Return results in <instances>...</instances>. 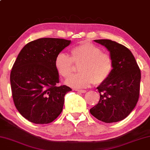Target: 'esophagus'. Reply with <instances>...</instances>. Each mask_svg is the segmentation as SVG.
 <instances>
[{
	"label": "esophagus",
	"mask_w": 150,
	"mask_h": 150,
	"mask_svg": "<svg viewBox=\"0 0 150 150\" xmlns=\"http://www.w3.org/2000/svg\"><path fill=\"white\" fill-rule=\"evenodd\" d=\"M76 91H77V92H79V93H85L86 92V90H79V89H77V90H76Z\"/></svg>",
	"instance_id": "obj_1"
}]
</instances>
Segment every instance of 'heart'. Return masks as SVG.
Listing matches in <instances>:
<instances>
[{
    "label": "heart",
    "instance_id": "b5f03b06",
    "mask_svg": "<svg viewBox=\"0 0 150 150\" xmlns=\"http://www.w3.org/2000/svg\"><path fill=\"white\" fill-rule=\"evenodd\" d=\"M71 57L64 53H59L55 59V67L59 74L68 79L73 71L74 63L80 65V73L73 75L66 84L74 88H86L93 82L99 84L106 81L112 74L114 61L111 55L96 45L84 41L70 51Z\"/></svg>",
    "mask_w": 150,
    "mask_h": 150
}]
</instances>
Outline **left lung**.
Here are the masks:
<instances>
[{"label": "left lung", "instance_id": "1", "mask_svg": "<svg viewBox=\"0 0 150 150\" xmlns=\"http://www.w3.org/2000/svg\"><path fill=\"white\" fill-rule=\"evenodd\" d=\"M94 41L110 51L114 69L109 79L97 88L100 99L90 112L103 122H118L127 118L137 105L141 71L131 51L124 45L108 39Z\"/></svg>", "mask_w": 150, "mask_h": 150}]
</instances>
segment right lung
Wrapping results in <instances>:
<instances>
[{
	"mask_svg": "<svg viewBox=\"0 0 150 150\" xmlns=\"http://www.w3.org/2000/svg\"><path fill=\"white\" fill-rule=\"evenodd\" d=\"M70 43L66 39L42 38L19 52L11 71V86L17 110L30 122L48 124L62 113L65 95L71 89L57 86L55 59Z\"/></svg>",
	"mask_w": 150,
	"mask_h": 150,
	"instance_id": "right-lung-1",
	"label": "right lung"
}]
</instances>
